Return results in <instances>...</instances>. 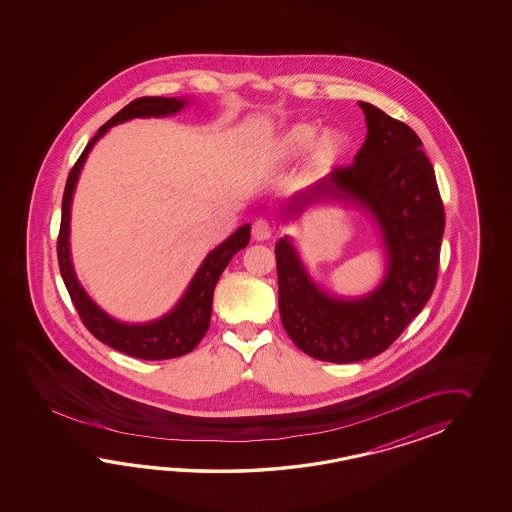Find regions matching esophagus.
Returning a JSON list of instances; mask_svg holds the SVG:
<instances>
[{"mask_svg":"<svg viewBox=\"0 0 512 512\" xmlns=\"http://www.w3.org/2000/svg\"><path fill=\"white\" fill-rule=\"evenodd\" d=\"M272 236V227L269 225V221L267 219H256L254 223H252V238L256 241H265L269 240Z\"/></svg>","mask_w":512,"mask_h":512,"instance_id":"34e87169","label":"esophagus"}]
</instances>
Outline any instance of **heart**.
<instances>
[{
    "mask_svg": "<svg viewBox=\"0 0 512 512\" xmlns=\"http://www.w3.org/2000/svg\"><path fill=\"white\" fill-rule=\"evenodd\" d=\"M316 137L315 124L309 122H298L289 126L283 131L282 135L276 139L274 150L285 157H293L298 153L305 152L311 144V159L315 164H327L335 161L338 152H340V137L335 131H324L318 135V139L313 143Z\"/></svg>",
    "mask_w": 512,
    "mask_h": 512,
    "instance_id": "obj_1",
    "label": "heart"
}]
</instances>
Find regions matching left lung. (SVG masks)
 Returning <instances> with one entry per match:
<instances>
[{"instance_id": "1", "label": "left lung", "mask_w": 512, "mask_h": 512, "mask_svg": "<svg viewBox=\"0 0 512 512\" xmlns=\"http://www.w3.org/2000/svg\"><path fill=\"white\" fill-rule=\"evenodd\" d=\"M368 135L355 161L335 168L291 199V212L326 197L353 199L382 230L388 272L357 300H340L309 280L289 238L276 243L282 324L309 357L359 362L392 346L430 300L437 282L445 208L434 166L410 126L368 102H359Z\"/></svg>"}]
</instances>
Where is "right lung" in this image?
<instances>
[{
    "label": "right lung",
    "instance_id": "1",
    "mask_svg": "<svg viewBox=\"0 0 512 512\" xmlns=\"http://www.w3.org/2000/svg\"><path fill=\"white\" fill-rule=\"evenodd\" d=\"M186 100L164 97L135 98L128 106L120 109L119 113L98 128L97 135L87 142L82 155L67 175L66 190L62 199V221L56 243L58 265L60 274L66 283L67 293L71 296V302L77 309L82 324L87 331L98 338L102 344L109 348L117 349L120 353H126L131 357L144 360H166L183 357L190 353L201 342V338L207 335L212 315V296L214 287L218 283L221 272L229 265L232 256L236 252L247 247L251 238V225H243L236 230L229 240L223 241L218 249L208 254L203 265L196 272L194 280L188 285L185 296L181 302L175 305L170 315L163 316L150 324L142 326H128L113 320L102 309L91 302L82 285L78 283L71 258H69V214H71V199L77 186L78 174L82 170V164L86 161L87 153L93 148V144L106 133V131L133 117H164L172 115L175 111L185 106Z\"/></svg>",
    "mask_w": 512,
    "mask_h": 512
}]
</instances>
